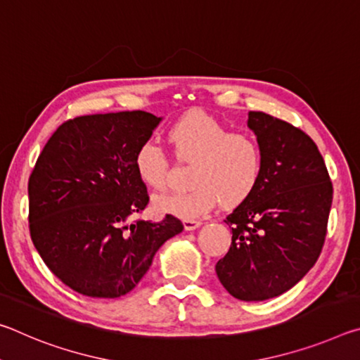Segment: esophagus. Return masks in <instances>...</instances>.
<instances>
[{"instance_id":"esophagus-1","label":"esophagus","mask_w":360,"mask_h":360,"mask_svg":"<svg viewBox=\"0 0 360 360\" xmlns=\"http://www.w3.org/2000/svg\"><path fill=\"white\" fill-rule=\"evenodd\" d=\"M184 229L187 230V231H191V230H195V229H198L200 225H202V222L200 221H193V219H184Z\"/></svg>"}]
</instances>
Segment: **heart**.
Here are the masks:
<instances>
[{"label":"heart","instance_id":"1","mask_svg":"<svg viewBox=\"0 0 360 360\" xmlns=\"http://www.w3.org/2000/svg\"><path fill=\"white\" fill-rule=\"evenodd\" d=\"M167 141L176 160L188 163L186 192L167 193L154 200V210L182 219L206 214L217 203L235 208L251 197L257 187L264 150L259 139L246 131H230L222 122L202 111H192L174 122ZM138 178L154 191L167 187L169 162L158 146L144 143L135 154Z\"/></svg>","mask_w":360,"mask_h":360}]
</instances>
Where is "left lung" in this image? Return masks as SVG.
Instances as JSON below:
<instances>
[{
    "instance_id": "1",
    "label": "left lung",
    "mask_w": 360,
    "mask_h": 360,
    "mask_svg": "<svg viewBox=\"0 0 360 360\" xmlns=\"http://www.w3.org/2000/svg\"><path fill=\"white\" fill-rule=\"evenodd\" d=\"M248 127L264 150V168L254 193L224 221L231 245L216 273L230 295L262 302L294 288L316 264L333 187L307 133L260 111L249 112Z\"/></svg>"
}]
</instances>
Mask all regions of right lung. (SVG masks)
<instances>
[{
  "label": "right lung",
  "instance_id": "obj_1",
  "mask_svg": "<svg viewBox=\"0 0 360 360\" xmlns=\"http://www.w3.org/2000/svg\"><path fill=\"white\" fill-rule=\"evenodd\" d=\"M162 117L146 111L81 115L49 139L28 181L30 235L53 275L79 294L117 298L149 270L184 225L127 224L149 203L135 154Z\"/></svg>",
  "mask_w": 360,
  "mask_h": 360
}]
</instances>
